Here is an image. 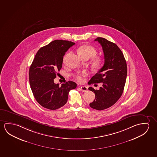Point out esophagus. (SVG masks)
<instances>
[{
	"label": "esophagus",
	"instance_id": "esophagus-1",
	"mask_svg": "<svg viewBox=\"0 0 157 157\" xmlns=\"http://www.w3.org/2000/svg\"><path fill=\"white\" fill-rule=\"evenodd\" d=\"M80 88L82 92H86L87 91V90H88L87 87H86V86H82V87H80Z\"/></svg>",
	"mask_w": 157,
	"mask_h": 157
}]
</instances>
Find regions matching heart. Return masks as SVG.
Masks as SVG:
<instances>
[{
  "mask_svg": "<svg viewBox=\"0 0 157 157\" xmlns=\"http://www.w3.org/2000/svg\"><path fill=\"white\" fill-rule=\"evenodd\" d=\"M78 53L81 58H88V59L90 58L93 57L97 55V52L95 48H93L90 45H83L80 46L78 49ZM65 57H64V59ZM101 60L99 58H97L94 60V64L95 66H99L101 64ZM86 75V72H84L82 74L77 75L76 76V79L78 82H83L84 77Z\"/></svg>",
  "mask_w": 157,
  "mask_h": 157,
  "instance_id": "heart-1",
  "label": "heart"
}]
</instances>
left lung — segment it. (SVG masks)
Wrapping results in <instances>:
<instances>
[{
	"label": "left lung",
	"instance_id": "left-lung-1",
	"mask_svg": "<svg viewBox=\"0 0 157 157\" xmlns=\"http://www.w3.org/2000/svg\"><path fill=\"white\" fill-rule=\"evenodd\" d=\"M94 41L102 46L105 62L103 67L88 82L89 85L102 83L99 90L89 87L88 90L95 95L94 100L90 103V106L93 109L100 111L112 106L121 97L126 81L127 66L124 55L115 43L100 37Z\"/></svg>",
	"mask_w": 157,
	"mask_h": 157
}]
</instances>
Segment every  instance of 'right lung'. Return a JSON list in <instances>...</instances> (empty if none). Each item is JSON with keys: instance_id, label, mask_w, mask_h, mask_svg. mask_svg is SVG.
Listing matches in <instances>:
<instances>
[{"instance_id": "right-lung-1", "label": "right lung", "mask_w": 157, "mask_h": 157, "mask_svg": "<svg viewBox=\"0 0 157 157\" xmlns=\"http://www.w3.org/2000/svg\"><path fill=\"white\" fill-rule=\"evenodd\" d=\"M74 42L56 40L40 48L29 68V83L35 99L42 107L55 110L67 102L70 90L76 88L75 82L55 84L57 71L62 67L63 57Z\"/></svg>"}]
</instances>
